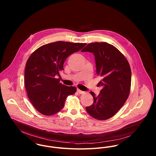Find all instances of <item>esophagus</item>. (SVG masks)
I'll use <instances>...</instances> for the list:
<instances>
[{
  "mask_svg": "<svg viewBox=\"0 0 156 156\" xmlns=\"http://www.w3.org/2000/svg\"><path fill=\"white\" fill-rule=\"evenodd\" d=\"M77 92L79 93V94H84V91H82V90H80V89H77Z\"/></svg>",
  "mask_w": 156,
  "mask_h": 156,
  "instance_id": "34e87169",
  "label": "esophagus"
}]
</instances>
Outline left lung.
<instances>
[{
	"instance_id": "1",
	"label": "left lung",
	"mask_w": 156,
	"mask_h": 156,
	"mask_svg": "<svg viewBox=\"0 0 156 156\" xmlns=\"http://www.w3.org/2000/svg\"><path fill=\"white\" fill-rule=\"evenodd\" d=\"M82 52L93 53L97 74L102 77V89L97 97L93 92V104L86 108L89 115L98 120L115 115L127 100L130 91L132 72L126 57L115 46L107 43H92Z\"/></svg>"
}]
</instances>
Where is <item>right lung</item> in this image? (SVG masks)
Wrapping results in <instances>:
<instances>
[{"label":"right lung","instance_id":"obj_1","mask_svg":"<svg viewBox=\"0 0 156 156\" xmlns=\"http://www.w3.org/2000/svg\"><path fill=\"white\" fill-rule=\"evenodd\" d=\"M86 44L51 43L37 48L27 59L24 71L25 88L31 103L41 114L50 116L60 111L67 97L76 92V87L64 85L56 77L64 70L67 58Z\"/></svg>","mask_w":156,"mask_h":156}]
</instances>
